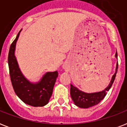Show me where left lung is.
Returning a JSON list of instances; mask_svg holds the SVG:
<instances>
[{"mask_svg": "<svg viewBox=\"0 0 127 127\" xmlns=\"http://www.w3.org/2000/svg\"><path fill=\"white\" fill-rule=\"evenodd\" d=\"M115 57L117 58V53H115ZM117 68H118V63H117L115 72L113 75L110 83L104 90L101 92L88 94V93L84 92L82 91H80L77 88L70 84V95L74 104L80 108H88V107L98 104L104 98L105 96L107 94V92L109 90V89L112 86L115 79Z\"/></svg>", "mask_w": 127, "mask_h": 127, "instance_id": "1", "label": "left lung"}]
</instances>
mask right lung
Wrapping results in <instances>:
<instances>
[{
  "mask_svg": "<svg viewBox=\"0 0 127 127\" xmlns=\"http://www.w3.org/2000/svg\"><path fill=\"white\" fill-rule=\"evenodd\" d=\"M21 30L11 44L8 57L10 80L15 93L25 103L33 107L47 104L53 93L58 72H48L37 83H32L24 76L14 55L16 43Z\"/></svg>",
  "mask_w": 127,
  "mask_h": 127,
  "instance_id": "obj_1",
  "label": "right lung"
}]
</instances>
